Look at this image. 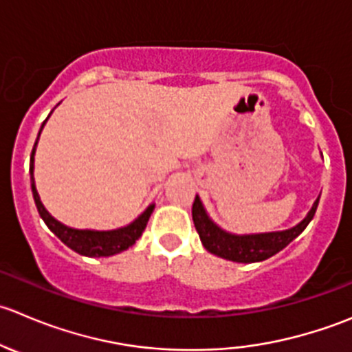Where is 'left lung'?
Masks as SVG:
<instances>
[{"label": "left lung", "instance_id": "obj_1", "mask_svg": "<svg viewBox=\"0 0 352 352\" xmlns=\"http://www.w3.org/2000/svg\"><path fill=\"white\" fill-rule=\"evenodd\" d=\"M318 200L313 204L308 215L298 226H294L293 229L279 232H265V234L236 236L222 231L221 228H217L208 219L207 212H205L204 205H201L198 197H195L193 207H191V215H193L195 228H197L198 236H200L201 245L205 246L207 252L214 253V255L221 256V258L231 260V262L253 263L270 258V256L279 253L283 248H286L296 236L301 234L306 226L309 224V221L313 219V215H315L316 207H318Z\"/></svg>", "mask_w": 352, "mask_h": 352}]
</instances>
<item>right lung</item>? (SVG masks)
<instances>
[{
	"label": "right lung",
	"instance_id": "1",
	"mask_svg": "<svg viewBox=\"0 0 352 352\" xmlns=\"http://www.w3.org/2000/svg\"><path fill=\"white\" fill-rule=\"evenodd\" d=\"M46 123V121H44ZM43 123V126H44ZM41 126V130H43ZM41 135V131H39ZM39 140V137H37ZM36 144H34L32 154H30V184H32V195H34V201H36V207L39 210V215L43 217V221L46 222L47 228L65 243L68 248H72L73 252L80 253V255L85 256H111L116 255V253L124 252V250L130 248L131 245H135L138 238L142 236L144 229L147 228V222L151 219L152 210H154V205L147 208L137 221L131 222L130 226L121 229H114V231H89V229H72L68 226L61 224L58 222L56 219L51 217L50 212L44 208V205L41 204V198L37 195L36 184H34V154H36Z\"/></svg>",
	"mask_w": 352,
	"mask_h": 352
}]
</instances>
